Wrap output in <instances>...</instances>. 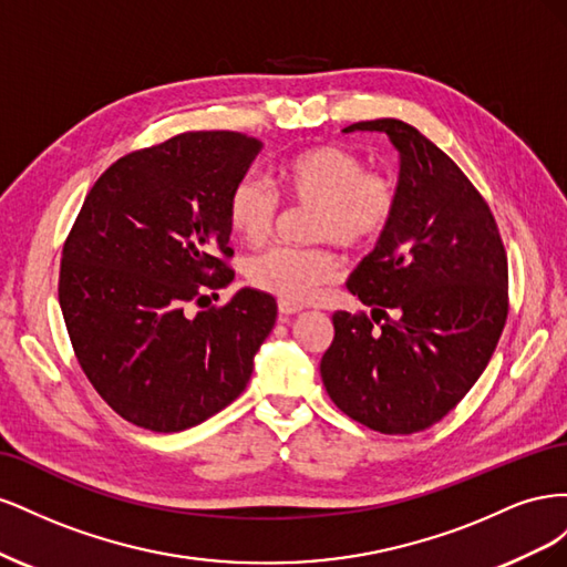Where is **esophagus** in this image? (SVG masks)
I'll return each instance as SVG.
<instances>
[{"label": "esophagus", "mask_w": 567, "mask_h": 567, "mask_svg": "<svg viewBox=\"0 0 567 567\" xmlns=\"http://www.w3.org/2000/svg\"><path fill=\"white\" fill-rule=\"evenodd\" d=\"M300 310H302L300 305H293V302H288V300H279V317H281V319L293 317V315H298Z\"/></svg>", "instance_id": "34e87169"}]
</instances>
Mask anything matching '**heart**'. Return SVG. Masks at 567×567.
Masks as SVG:
<instances>
[{
  "mask_svg": "<svg viewBox=\"0 0 567 567\" xmlns=\"http://www.w3.org/2000/svg\"><path fill=\"white\" fill-rule=\"evenodd\" d=\"M281 196L312 208L307 236L346 250H364L381 241L400 213V186L388 169L364 167L354 151L336 144L302 148L279 163ZM229 225L250 244H260L281 215V198L260 175H246L227 200ZM338 255L326 246H269L246 265L248 281L288 302H305L338 279Z\"/></svg>",
  "mask_w": 567,
  "mask_h": 567,
  "instance_id": "obj_1",
  "label": "heart"
}]
</instances>
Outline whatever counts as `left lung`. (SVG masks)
<instances>
[{
	"instance_id": "1",
	"label": "left lung",
	"mask_w": 567,
	"mask_h": 567,
	"mask_svg": "<svg viewBox=\"0 0 567 567\" xmlns=\"http://www.w3.org/2000/svg\"><path fill=\"white\" fill-rule=\"evenodd\" d=\"M354 130L398 146L400 213L352 271L350 293L373 312L333 315L321 381L352 421L411 435L447 416L492 359L508 315L506 248L483 194L416 127L381 117Z\"/></svg>"
}]
</instances>
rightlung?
I'll return each mask as SVG.
<instances>
[{"mask_svg":"<svg viewBox=\"0 0 567 567\" xmlns=\"http://www.w3.org/2000/svg\"><path fill=\"white\" fill-rule=\"evenodd\" d=\"M257 151L227 130L132 151L94 182L63 244L73 352L101 400L146 431L179 433L231 404L277 321V300L252 288L192 312L234 281L227 200Z\"/></svg>","mask_w":567,"mask_h":567,"instance_id":"add662e5","label":"right lung"}]
</instances>
